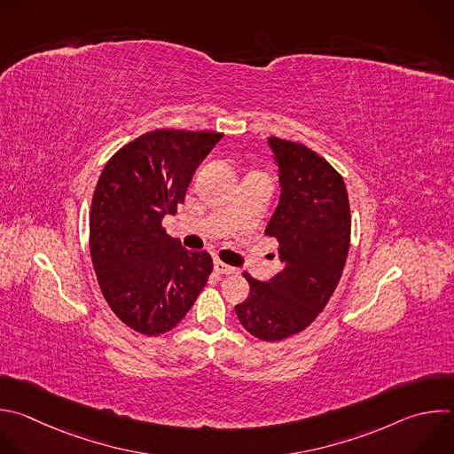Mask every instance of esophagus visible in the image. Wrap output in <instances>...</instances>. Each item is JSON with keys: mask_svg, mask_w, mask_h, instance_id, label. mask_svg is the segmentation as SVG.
Here are the masks:
<instances>
[{"mask_svg": "<svg viewBox=\"0 0 454 454\" xmlns=\"http://www.w3.org/2000/svg\"><path fill=\"white\" fill-rule=\"evenodd\" d=\"M214 269H215V272H219V274H235L239 269H235V267H231V265H226V263H223V262H215L214 263Z\"/></svg>", "mask_w": 454, "mask_h": 454, "instance_id": "34e87169", "label": "esophagus"}]
</instances>
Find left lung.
<instances>
[{"mask_svg": "<svg viewBox=\"0 0 454 454\" xmlns=\"http://www.w3.org/2000/svg\"><path fill=\"white\" fill-rule=\"evenodd\" d=\"M281 196L265 235L278 240L283 269L269 281L242 272L251 292L235 307L256 339L278 342L309 328L333 295L351 244V210L342 176L301 142L269 137Z\"/></svg>", "mask_w": 454, "mask_h": 454, "instance_id": "1", "label": "left lung"}]
</instances>
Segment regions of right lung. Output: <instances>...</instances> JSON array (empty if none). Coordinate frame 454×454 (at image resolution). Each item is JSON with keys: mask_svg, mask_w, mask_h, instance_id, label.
<instances>
[{"mask_svg": "<svg viewBox=\"0 0 454 454\" xmlns=\"http://www.w3.org/2000/svg\"><path fill=\"white\" fill-rule=\"evenodd\" d=\"M223 133L160 128L112 155L92 196L89 247L112 312L137 333L173 330L214 269L207 251H187L162 219L176 214L198 166Z\"/></svg>", "mask_w": 454, "mask_h": 454, "instance_id": "obj_1", "label": "right lung"}]
</instances>
